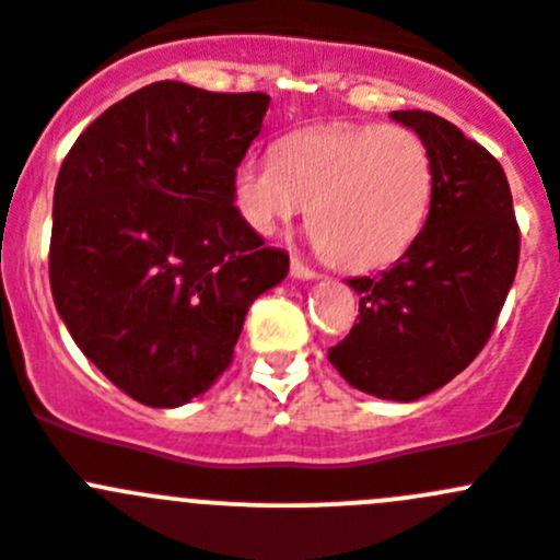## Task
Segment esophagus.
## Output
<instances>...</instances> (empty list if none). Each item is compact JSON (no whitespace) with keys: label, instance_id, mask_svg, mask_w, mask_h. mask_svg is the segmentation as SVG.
Masks as SVG:
<instances>
[{"label":"esophagus","instance_id":"34e87169","mask_svg":"<svg viewBox=\"0 0 560 560\" xmlns=\"http://www.w3.org/2000/svg\"><path fill=\"white\" fill-rule=\"evenodd\" d=\"M290 276H292V279H298V281H315L317 279L315 270L306 268V265L301 262V259H292V262H290Z\"/></svg>","mask_w":560,"mask_h":560}]
</instances>
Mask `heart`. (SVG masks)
Instances as JSON below:
<instances>
[{
	"label": "heart",
	"mask_w": 560,
	"mask_h": 560,
	"mask_svg": "<svg viewBox=\"0 0 560 560\" xmlns=\"http://www.w3.org/2000/svg\"><path fill=\"white\" fill-rule=\"evenodd\" d=\"M433 160L406 127L342 124L298 135L279 154L245 156L232 201L245 226L273 234L310 201V240L339 270L384 268L420 237L433 203Z\"/></svg>",
	"instance_id": "1"
}]
</instances>
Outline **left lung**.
<instances>
[{
	"instance_id": "left-lung-1",
	"label": "left lung",
	"mask_w": 560,
	"mask_h": 560,
	"mask_svg": "<svg viewBox=\"0 0 560 560\" xmlns=\"http://www.w3.org/2000/svg\"><path fill=\"white\" fill-rule=\"evenodd\" d=\"M392 121L425 140L433 203L420 237L375 279H348L359 323L328 351L353 389L373 398H425L480 353L520 262V229L500 162L458 127L425 109Z\"/></svg>"
}]
</instances>
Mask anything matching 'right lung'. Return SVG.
<instances>
[{"label":"right lung","instance_id":"obj_1","mask_svg":"<svg viewBox=\"0 0 560 560\" xmlns=\"http://www.w3.org/2000/svg\"><path fill=\"white\" fill-rule=\"evenodd\" d=\"M270 96L154 82L104 109L62 160L49 281L80 351L154 409L229 368L248 306L290 256L250 232L232 176Z\"/></svg>","mask_w":560,"mask_h":560}]
</instances>
